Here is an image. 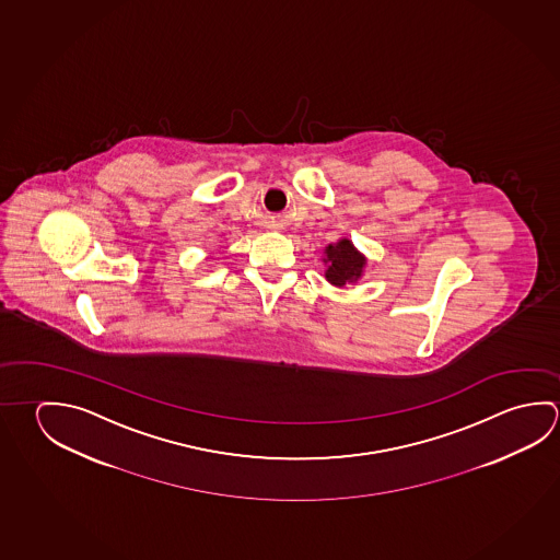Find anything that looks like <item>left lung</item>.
<instances>
[{
  "instance_id": "1",
  "label": "left lung",
  "mask_w": 560,
  "mask_h": 560,
  "mask_svg": "<svg viewBox=\"0 0 560 560\" xmlns=\"http://www.w3.org/2000/svg\"><path fill=\"white\" fill-rule=\"evenodd\" d=\"M324 277L334 287H346L348 283H355L363 273L365 257L353 247L350 240H340L336 244L324 249Z\"/></svg>"
}]
</instances>
